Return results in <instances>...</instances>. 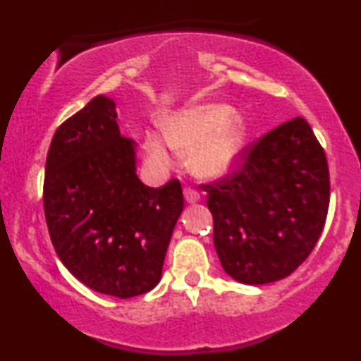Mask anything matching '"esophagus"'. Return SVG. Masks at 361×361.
<instances>
[{
    "label": "esophagus",
    "instance_id": "34e87169",
    "mask_svg": "<svg viewBox=\"0 0 361 361\" xmlns=\"http://www.w3.org/2000/svg\"><path fill=\"white\" fill-rule=\"evenodd\" d=\"M183 195H185V200L188 202V204H197V202L200 200V193H198L197 190H193L192 186H185Z\"/></svg>",
    "mask_w": 361,
    "mask_h": 361
}]
</instances>
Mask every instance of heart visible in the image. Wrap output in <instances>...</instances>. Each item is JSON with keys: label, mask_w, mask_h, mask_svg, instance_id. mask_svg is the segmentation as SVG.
<instances>
[{"label": "heart", "mask_w": 361, "mask_h": 361, "mask_svg": "<svg viewBox=\"0 0 361 361\" xmlns=\"http://www.w3.org/2000/svg\"><path fill=\"white\" fill-rule=\"evenodd\" d=\"M159 132H146L142 151L154 171H168L188 154L195 176L217 180L233 169L247 146L250 128L241 111L222 103H200L161 118Z\"/></svg>", "instance_id": "obj_1"}]
</instances>
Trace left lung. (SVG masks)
Returning <instances> with one entry per match:
<instances>
[{
    "mask_svg": "<svg viewBox=\"0 0 361 361\" xmlns=\"http://www.w3.org/2000/svg\"><path fill=\"white\" fill-rule=\"evenodd\" d=\"M204 188L215 251L224 271L241 283L288 276L324 229L329 169L324 149L302 117L247 146L239 169Z\"/></svg>",
    "mask_w": 361,
    "mask_h": 361,
    "instance_id": "left-lung-1",
    "label": "left lung"
}]
</instances>
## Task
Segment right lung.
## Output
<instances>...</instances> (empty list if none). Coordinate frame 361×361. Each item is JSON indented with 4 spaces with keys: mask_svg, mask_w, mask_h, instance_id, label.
I'll list each match as a JSON object with an SVG mask.
<instances>
[{
    "mask_svg": "<svg viewBox=\"0 0 361 361\" xmlns=\"http://www.w3.org/2000/svg\"><path fill=\"white\" fill-rule=\"evenodd\" d=\"M135 171V142L120 134L115 102L103 94L57 128L45 163L54 250L81 283L118 299L159 283L183 212L180 181L151 188Z\"/></svg>",
    "mask_w": 361,
    "mask_h": 361,
    "instance_id": "right-lung-1",
    "label": "right lung"
}]
</instances>
